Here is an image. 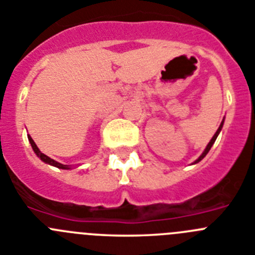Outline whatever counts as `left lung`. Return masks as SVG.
Masks as SVG:
<instances>
[{
	"mask_svg": "<svg viewBox=\"0 0 255 255\" xmlns=\"http://www.w3.org/2000/svg\"><path fill=\"white\" fill-rule=\"evenodd\" d=\"M224 123H225V120H222V123H221L220 128H218V129H217V131H216V134L213 135V136H212L211 141H209V143L207 144L206 149H204V150H203V153H202V154L199 155V158H198V159H195V161L193 162V164L198 163V162H200V161H202V159L204 158V157H206V155H207V153H208V152H209V149H211V148H212V145H213V144H215V141H216V139H217L218 134H220V132H221V130H222V126H224Z\"/></svg>",
	"mask_w": 255,
	"mask_h": 255,
	"instance_id": "8db88e82",
	"label": "left lung"
}]
</instances>
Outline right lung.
<instances>
[{
  "label": "right lung",
  "mask_w": 255,
  "mask_h": 255,
  "mask_svg": "<svg viewBox=\"0 0 255 255\" xmlns=\"http://www.w3.org/2000/svg\"><path fill=\"white\" fill-rule=\"evenodd\" d=\"M28 139H29V143H30L31 148H33L34 153H35V154H37V157H39V158L42 159V161H43L44 163H48V164H51V166H55V167H57V168H62V170H70V168H71V166H69V164L60 163V162H57V161H55V159L49 158L48 155H46V154H44V153L40 152L39 148L37 147V144H35L34 140L31 139L30 135H28Z\"/></svg>",
  "instance_id": "obj_1"
}]
</instances>
